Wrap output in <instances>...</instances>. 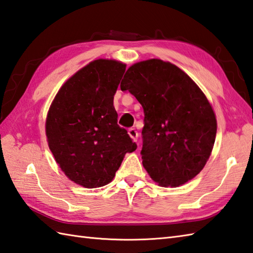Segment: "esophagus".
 Wrapping results in <instances>:
<instances>
[{
	"label": "esophagus",
	"mask_w": 253,
	"mask_h": 253,
	"mask_svg": "<svg viewBox=\"0 0 253 253\" xmlns=\"http://www.w3.org/2000/svg\"><path fill=\"white\" fill-rule=\"evenodd\" d=\"M127 133H128V135H130V137L132 138V140L134 141V142H137V138H138V133H137V131L135 130V128H128V131H127Z\"/></svg>",
	"instance_id": "esophagus-1"
}]
</instances>
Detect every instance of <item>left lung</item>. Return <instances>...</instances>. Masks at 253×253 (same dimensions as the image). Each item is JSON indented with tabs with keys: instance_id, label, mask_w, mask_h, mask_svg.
Instances as JSON below:
<instances>
[{
	"instance_id": "obj_1",
	"label": "left lung",
	"mask_w": 253,
	"mask_h": 253,
	"mask_svg": "<svg viewBox=\"0 0 253 253\" xmlns=\"http://www.w3.org/2000/svg\"><path fill=\"white\" fill-rule=\"evenodd\" d=\"M120 87L144 109L141 155L153 181L176 188L193 179L208 163L217 131L197 83L170 62L149 59L131 65Z\"/></svg>"
}]
</instances>
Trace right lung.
Returning <instances> with one entry per match:
<instances>
[{"label": "right lung", "instance_id": "add662e5", "mask_svg": "<svg viewBox=\"0 0 253 253\" xmlns=\"http://www.w3.org/2000/svg\"><path fill=\"white\" fill-rule=\"evenodd\" d=\"M126 68L111 59L89 62L61 86L47 113L45 135L56 164L87 189L111 182L126 154L136 149L113 107Z\"/></svg>", "mask_w": 253, "mask_h": 253}]
</instances>
